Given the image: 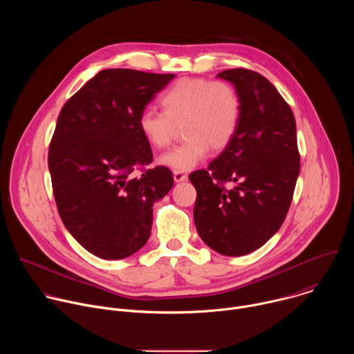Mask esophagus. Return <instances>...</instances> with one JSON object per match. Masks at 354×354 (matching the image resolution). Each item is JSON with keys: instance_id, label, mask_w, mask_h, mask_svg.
Returning <instances> with one entry per match:
<instances>
[{"instance_id": "1", "label": "esophagus", "mask_w": 354, "mask_h": 354, "mask_svg": "<svg viewBox=\"0 0 354 354\" xmlns=\"http://www.w3.org/2000/svg\"><path fill=\"white\" fill-rule=\"evenodd\" d=\"M174 179H175V182H185V180H187V175H185L183 172H179V171H175L174 172Z\"/></svg>"}]
</instances>
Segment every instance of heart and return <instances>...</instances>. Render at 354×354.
<instances>
[{
	"label": "heart",
	"mask_w": 354,
	"mask_h": 354,
	"mask_svg": "<svg viewBox=\"0 0 354 354\" xmlns=\"http://www.w3.org/2000/svg\"><path fill=\"white\" fill-rule=\"evenodd\" d=\"M160 102L164 112L145 109L137 124L145 141L158 149L169 147L176 127L182 126L186 141L160 158V164L174 171H192L207 157L210 147L225 148L236 133L241 99L230 82L180 78Z\"/></svg>",
	"instance_id": "1"
}]
</instances>
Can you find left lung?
<instances>
[{"mask_svg": "<svg viewBox=\"0 0 354 354\" xmlns=\"http://www.w3.org/2000/svg\"><path fill=\"white\" fill-rule=\"evenodd\" d=\"M217 77L236 89L241 118L223 153L189 176L197 192L193 217L207 246L242 257L265 245L287 216L299 174L297 129L291 108L263 75L234 68Z\"/></svg>", "mask_w": 354, "mask_h": 354, "instance_id": "left-lung-1", "label": "left lung"}]
</instances>
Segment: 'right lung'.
<instances>
[{
    "label": "right lung",
    "instance_id": "right-lung-1",
    "mask_svg": "<svg viewBox=\"0 0 354 354\" xmlns=\"http://www.w3.org/2000/svg\"><path fill=\"white\" fill-rule=\"evenodd\" d=\"M174 77L102 70L59 115L48 149L56 205L68 232L100 259H124L141 249L154 203L172 189L168 168H147L153 151L137 120Z\"/></svg>",
    "mask_w": 354,
    "mask_h": 354
}]
</instances>
